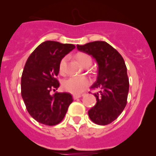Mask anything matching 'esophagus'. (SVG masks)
Instances as JSON below:
<instances>
[{
	"instance_id": "esophagus-1",
	"label": "esophagus",
	"mask_w": 156,
	"mask_h": 156,
	"mask_svg": "<svg viewBox=\"0 0 156 156\" xmlns=\"http://www.w3.org/2000/svg\"><path fill=\"white\" fill-rule=\"evenodd\" d=\"M82 95H73V99H78V98H81Z\"/></svg>"
}]
</instances>
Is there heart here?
Masks as SVG:
<instances>
[{
    "instance_id": "obj_1",
    "label": "heart",
    "mask_w": 156,
    "mask_h": 156,
    "mask_svg": "<svg viewBox=\"0 0 156 156\" xmlns=\"http://www.w3.org/2000/svg\"><path fill=\"white\" fill-rule=\"evenodd\" d=\"M76 58L85 68L92 64L91 57L87 53L79 52L76 55ZM66 64H67V58H62L58 67L59 73L61 74H64L66 72ZM90 83H91L90 80L86 77H70L62 81V87L64 91L77 95L84 92L89 87Z\"/></svg>"
}]
</instances>
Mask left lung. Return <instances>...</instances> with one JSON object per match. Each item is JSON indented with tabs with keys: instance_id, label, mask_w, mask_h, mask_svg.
Wrapping results in <instances>:
<instances>
[{
	"instance_id": "1",
	"label": "left lung",
	"mask_w": 156,
	"mask_h": 156,
	"mask_svg": "<svg viewBox=\"0 0 156 156\" xmlns=\"http://www.w3.org/2000/svg\"><path fill=\"white\" fill-rule=\"evenodd\" d=\"M77 48L91 55L98 64V78L91 88L100 90L94 94L97 103L88 110V116L99 125L110 124L127 105L129 83L124 58L111 45L103 41L78 45Z\"/></svg>"
}]
</instances>
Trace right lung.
I'll list each match as a JSON object with an SVG mask.
<instances>
[{
  "instance_id": "obj_1",
  "label": "right lung",
  "mask_w": 156,
  "mask_h": 156,
  "mask_svg": "<svg viewBox=\"0 0 156 156\" xmlns=\"http://www.w3.org/2000/svg\"><path fill=\"white\" fill-rule=\"evenodd\" d=\"M73 44L46 41L32 51L26 62L21 81V93L26 108L35 120L56 125L64 118L73 101L69 93L51 95L59 87L57 76L62 58L74 49Z\"/></svg>"
}]
</instances>
